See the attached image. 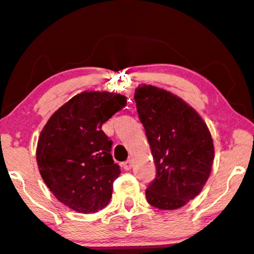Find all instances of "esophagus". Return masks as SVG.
Returning <instances> with one entry per match:
<instances>
[{"instance_id": "1", "label": "esophagus", "mask_w": 254, "mask_h": 254, "mask_svg": "<svg viewBox=\"0 0 254 254\" xmlns=\"http://www.w3.org/2000/svg\"><path fill=\"white\" fill-rule=\"evenodd\" d=\"M122 166H123V168L125 170H130L131 168H132V161L131 160H129V161H125L123 164H122Z\"/></svg>"}]
</instances>
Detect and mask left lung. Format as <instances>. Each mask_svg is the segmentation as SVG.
I'll list each match as a JSON object with an SVG mask.
<instances>
[{
  "instance_id": "obj_1",
  "label": "left lung",
  "mask_w": 254,
  "mask_h": 254,
  "mask_svg": "<svg viewBox=\"0 0 254 254\" xmlns=\"http://www.w3.org/2000/svg\"><path fill=\"white\" fill-rule=\"evenodd\" d=\"M135 102L156 166L146 200L163 210L181 208L210 175L214 144L208 127L189 104L163 88L139 85Z\"/></svg>"
}]
</instances>
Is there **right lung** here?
<instances>
[{"label":"right lung","instance_id":"right-lung-1","mask_svg":"<svg viewBox=\"0 0 254 254\" xmlns=\"http://www.w3.org/2000/svg\"><path fill=\"white\" fill-rule=\"evenodd\" d=\"M127 105L123 94L84 91L60 106L40 133L36 162L46 186L78 213L103 209L121 168L102 125Z\"/></svg>","mask_w":254,"mask_h":254}]
</instances>
